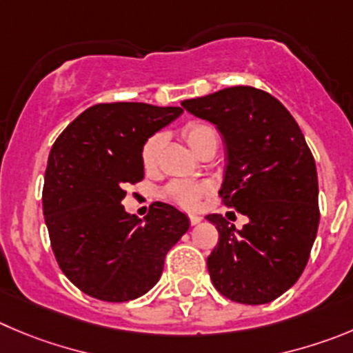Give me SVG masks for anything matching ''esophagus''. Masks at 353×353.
<instances>
[{
	"label": "esophagus",
	"instance_id": "esophagus-1",
	"mask_svg": "<svg viewBox=\"0 0 353 353\" xmlns=\"http://www.w3.org/2000/svg\"><path fill=\"white\" fill-rule=\"evenodd\" d=\"M188 217H190V225H193V226L199 225V223L203 219V217L199 216V214H190V216H188Z\"/></svg>",
	"mask_w": 353,
	"mask_h": 353
}]
</instances>
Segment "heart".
Instances as JSON below:
<instances>
[{
	"label": "heart",
	"mask_w": 353,
	"mask_h": 353,
	"mask_svg": "<svg viewBox=\"0 0 353 353\" xmlns=\"http://www.w3.org/2000/svg\"><path fill=\"white\" fill-rule=\"evenodd\" d=\"M181 136L188 143V146L192 148L196 154L202 151L209 141H217L216 128L207 121L193 120L188 121L181 128ZM161 143H163V136L161 134H151L144 143L141 144L139 158L141 165L146 172H153L157 170L158 163H160V153H161ZM209 192V186L205 183H195V181H170L165 186L160 190V196L167 202L174 203V205L181 207V209H196L200 205V200L203 195Z\"/></svg>",
	"instance_id": "b5f03b06"
}]
</instances>
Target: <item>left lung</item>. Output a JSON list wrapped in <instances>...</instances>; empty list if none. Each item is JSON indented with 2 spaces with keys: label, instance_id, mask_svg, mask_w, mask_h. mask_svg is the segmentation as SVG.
I'll return each instance as SVG.
<instances>
[{
  "label": "left lung",
  "instance_id": "1",
  "mask_svg": "<svg viewBox=\"0 0 353 353\" xmlns=\"http://www.w3.org/2000/svg\"><path fill=\"white\" fill-rule=\"evenodd\" d=\"M183 108L223 134L228 163L219 196L249 217L236 230L221 214L207 216L219 233L207 258L210 281L232 301H273L301 276L317 236L314 154L282 102L259 88H223Z\"/></svg>",
  "mask_w": 353,
  "mask_h": 353
}]
</instances>
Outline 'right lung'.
Returning a JSON list of instances; mask_svg holds the SVG:
<instances>
[{
	"label": "right lung",
	"instance_id": "obj_1",
	"mask_svg": "<svg viewBox=\"0 0 353 353\" xmlns=\"http://www.w3.org/2000/svg\"><path fill=\"white\" fill-rule=\"evenodd\" d=\"M181 113L144 102L95 104L52 146L43 214L59 266L85 294L111 303L146 294L169 249L190 228L169 203H151L144 221L121 205L125 184L144 177L141 144Z\"/></svg>",
	"mask_w": 353,
	"mask_h": 353
}]
</instances>
